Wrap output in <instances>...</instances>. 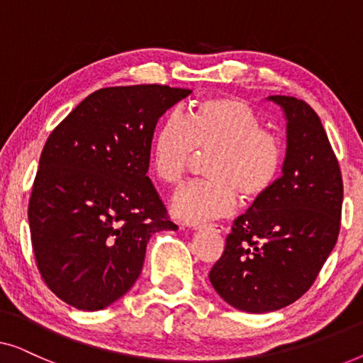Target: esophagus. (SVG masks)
Listing matches in <instances>:
<instances>
[{"label": "esophagus", "instance_id": "obj_1", "mask_svg": "<svg viewBox=\"0 0 363 363\" xmlns=\"http://www.w3.org/2000/svg\"><path fill=\"white\" fill-rule=\"evenodd\" d=\"M196 230H208V231H213V233H218V235H221L223 231H225V226L223 225H206V226H198Z\"/></svg>", "mask_w": 363, "mask_h": 363}]
</instances>
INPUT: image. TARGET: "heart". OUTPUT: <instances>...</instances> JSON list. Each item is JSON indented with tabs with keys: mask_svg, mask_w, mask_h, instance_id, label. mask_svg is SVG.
I'll list each match as a JSON object with an SVG mask.
<instances>
[{
	"mask_svg": "<svg viewBox=\"0 0 363 363\" xmlns=\"http://www.w3.org/2000/svg\"><path fill=\"white\" fill-rule=\"evenodd\" d=\"M206 182L183 186L173 196L177 220L201 225L231 215L238 198L257 203L277 186L284 163L282 145L261 117L235 97H210L193 107L185 122L170 116L152 140L150 170L165 185H178L196 160Z\"/></svg>",
	"mask_w": 363,
	"mask_h": 363,
	"instance_id": "obj_1",
	"label": "heart"
}]
</instances>
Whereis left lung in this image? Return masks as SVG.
I'll use <instances>...</instances> for the list:
<instances>
[{
	"instance_id": "1",
	"label": "left lung",
	"mask_w": 363,
	"mask_h": 363,
	"mask_svg": "<svg viewBox=\"0 0 363 363\" xmlns=\"http://www.w3.org/2000/svg\"><path fill=\"white\" fill-rule=\"evenodd\" d=\"M286 118V157L277 186L233 223L225 252L210 271L228 304L264 314L292 304L334 250L344 185L317 113L289 96H269Z\"/></svg>"
}]
</instances>
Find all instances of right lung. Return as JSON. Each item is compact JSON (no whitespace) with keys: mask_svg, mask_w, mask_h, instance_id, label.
<instances>
[{"mask_svg":"<svg viewBox=\"0 0 363 363\" xmlns=\"http://www.w3.org/2000/svg\"><path fill=\"white\" fill-rule=\"evenodd\" d=\"M158 84L106 87L49 135L29 200L38 269L81 311H101L135 284L147 242L175 231L147 177L157 122L190 96Z\"/></svg>","mask_w":363,"mask_h":363,"instance_id":"add662e5","label":"right lung"}]
</instances>
